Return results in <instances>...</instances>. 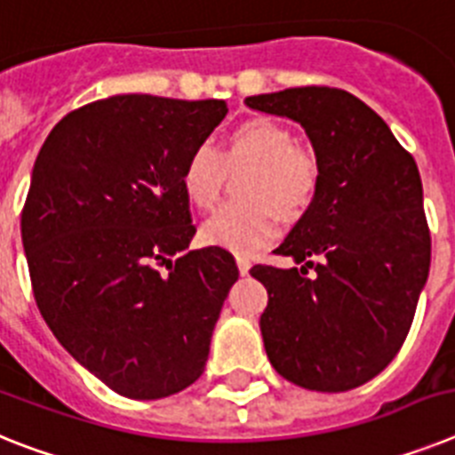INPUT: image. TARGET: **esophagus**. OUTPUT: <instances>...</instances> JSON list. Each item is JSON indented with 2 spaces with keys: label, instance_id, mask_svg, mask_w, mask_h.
Wrapping results in <instances>:
<instances>
[{
  "label": "esophagus",
  "instance_id": "34e87169",
  "mask_svg": "<svg viewBox=\"0 0 455 455\" xmlns=\"http://www.w3.org/2000/svg\"><path fill=\"white\" fill-rule=\"evenodd\" d=\"M235 263H238V270H240V275H247V272H250V267H251V263L247 259H244V256H235Z\"/></svg>",
  "mask_w": 455,
  "mask_h": 455
}]
</instances>
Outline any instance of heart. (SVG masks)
Masks as SVG:
<instances>
[{
	"label": "heart",
	"instance_id": "heart-1",
	"mask_svg": "<svg viewBox=\"0 0 455 455\" xmlns=\"http://www.w3.org/2000/svg\"><path fill=\"white\" fill-rule=\"evenodd\" d=\"M251 162L254 167L240 185L247 201L224 205L201 227V240L233 254H256L276 238L279 215L293 220L315 199L321 185L318 157L298 146L293 130L275 118H250L227 134L220 153L208 144L192 148L180 172V188L199 211L220 201L224 164Z\"/></svg>",
	"mask_w": 455,
	"mask_h": 455
}]
</instances>
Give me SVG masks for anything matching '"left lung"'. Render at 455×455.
Here are the masks:
<instances>
[{
  "label": "left lung",
  "instance_id": "obj_1",
  "mask_svg": "<svg viewBox=\"0 0 455 455\" xmlns=\"http://www.w3.org/2000/svg\"><path fill=\"white\" fill-rule=\"evenodd\" d=\"M244 105L298 121L321 164L314 204L276 247L304 266L250 270L267 288L260 315L267 359L304 389L347 392L396 357L428 279L417 162L347 91L298 86ZM309 267L315 275L307 277Z\"/></svg>",
  "mask_w": 455,
  "mask_h": 455
}]
</instances>
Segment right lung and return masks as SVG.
Listing matches in <instances>:
<instances>
[{
  "instance_id": "obj_1",
  "label": "right lung",
  "mask_w": 455,
  "mask_h": 455,
  "mask_svg": "<svg viewBox=\"0 0 455 455\" xmlns=\"http://www.w3.org/2000/svg\"><path fill=\"white\" fill-rule=\"evenodd\" d=\"M224 100L112 96L47 134L22 208L38 311L109 389L172 396L204 373L238 266L195 238L180 172L227 116Z\"/></svg>"
}]
</instances>
